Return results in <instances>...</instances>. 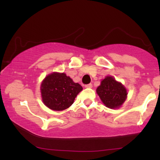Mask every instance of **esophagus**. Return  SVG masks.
I'll return each mask as SVG.
<instances>
[{"instance_id":"esophagus-1","label":"esophagus","mask_w":160,"mask_h":160,"mask_svg":"<svg viewBox=\"0 0 160 160\" xmlns=\"http://www.w3.org/2000/svg\"><path fill=\"white\" fill-rule=\"evenodd\" d=\"M84 87H86V88H92V84H86V85H84Z\"/></svg>"}]
</instances>
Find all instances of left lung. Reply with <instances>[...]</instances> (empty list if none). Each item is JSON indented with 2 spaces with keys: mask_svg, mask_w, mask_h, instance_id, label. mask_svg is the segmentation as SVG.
Listing matches in <instances>:
<instances>
[{
  "mask_svg": "<svg viewBox=\"0 0 160 160\" xmlns=\"http://www.w3.org/2000/svg\"><path fill=\"white\" fill-rule=\"evenodd\" d=\"M96 91L105 106L110 108L121 106L125 101L128 95L123 85L111 76L105 78Z\"/></svg>",
  "mask_w": 160,
  "mask_h": 160,
  "instance_id": "left-lung-1",
  "label": "left lung"
}]
</instances>
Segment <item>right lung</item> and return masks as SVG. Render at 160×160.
<instances>
[{"instance_id":"right-lung-1","label":"right lung","mask_w":160,"mask_h":160,"mask_svg":"<svg viewBox=\"0 0 160 160\" xmlns=\"http://www.w3.org/2000/svg\"><path fill=\"white\" fill-rule=\"evenodd\" d=\"M41 87L43 103L54 111H62L71 106L76 95L83 89L79 84L74 83L64 73L47 76Z\"/></svg>"}]
</instances>
